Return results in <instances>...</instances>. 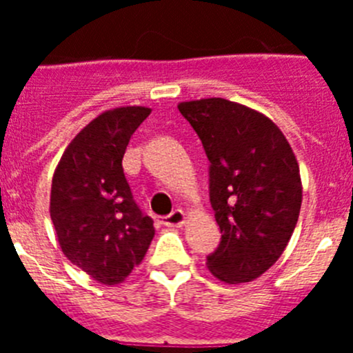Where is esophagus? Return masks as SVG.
<instances>
[{
	"instance_id": "1",
	"label": "esophagus",
	"mask_w": 353,
	"mask_h": 353,
	"mask_svg": "<svg viewBox=\"0 0 353 353\" xmlns=\"http://www.w3.org/2000/svg\"><path fill=\"white\" fill-rule=\"evenodd\" d=\"M162 224H166V226L171 228L183 226V224H185V214H183V210L176 208V210H173L170 215H166V217L162 219Z\"/></svg>"
}]
</instances>
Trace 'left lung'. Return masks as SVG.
<instances>
[{
  "label": "left lung",
  "mask_w": 353,
  "mask_h": 353,
  "mask_svg": "<svg viewBox=\"0 0 353 353\" xmlns=\"http://www.w3.org/2000/svg\"><path fill=\"white\" fill-rule=\"evenodd\" d=\"M210 161V203L221 228L207 267L228 285L254 281L279 260L302 203L299 162L263 113L221 97L180 102Z\"/></svg>",
  "instance_id": "left-lung-1"
}]
</instances>
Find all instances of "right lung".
<instances>
[{
  "label": "right lung",
  "instance_id": "right-lung-1",
  "mask_svg": "<svg viewBox=\"0 0 353 353\" xmlns=\"http://www.w3.org/2000/svg\"><path fill=\"white\" fill-rule=\"evenodd\" d=\"M152 109H108L79 130L61 155L49 212L65 256L102 285H120L145 258L155 235L127 183L121 159Z\"/></svg>",
  "mask_w": 353,
  "mask_h": 353
}]
</instances>
